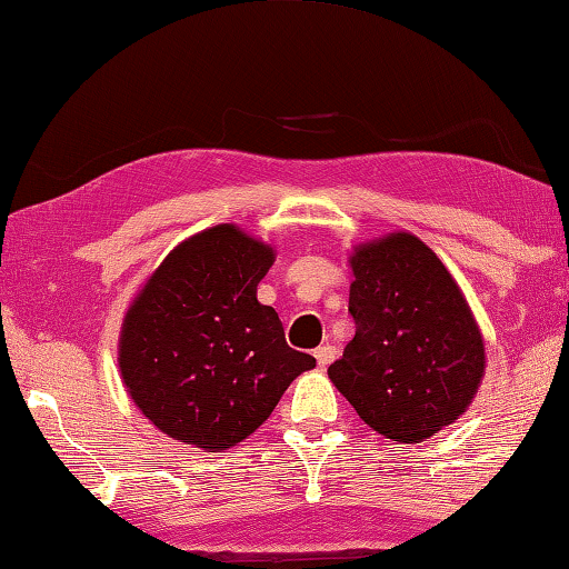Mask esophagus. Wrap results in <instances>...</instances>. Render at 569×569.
I'll return each mask as SVG.
<instances>
[{
	"label": "esophagus",
	"mask_w": 569,
	"mask_h": 569,
	"mask_svg": "<svg viewBox=\"0 0 569 569\" xmlns=\"http://www.w3.org/2000/svg\"><path fill=\"white\" fill-rule=\"evenodd\" d=\"M336 355H338V350L332 348V345H320V348L316 350V360L320 367H328L332 360H336Z\"/></svg>",
	"instance_id": "34e87169"
}]
</instances>
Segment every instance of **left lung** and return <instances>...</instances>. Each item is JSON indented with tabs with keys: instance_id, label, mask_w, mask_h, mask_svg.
Instances as JSON below:
<instances>
[{
	"instance_id": "obj_1",
	"label": "left lung",
	"mask_w": 569,
	"mask_h": 569,
	"mask_svg": "<svg viewBox=\"0 0 569 569\" xmlns=\"http://www.w3.org/2000/svg\"><path fill=\"white\" fill-rule=\"evenodd\" d=\"M350 266L355 338L328 367L330 380L377 433L425 441L481 387V330L447 266L407 231L355 247Z\"/></svg>"
}]
</instances>
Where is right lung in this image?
<instances>
[{
	"mask_svg": "<svg viewBox=\"0 0 569 569\" xmlns=\"http://www.w3.org/2000/svg\"><path fill=\"white\" fill-rule=\"evenodd\" d=\"M269 243L233 224L184 239L158 266L122 320L120 377L170 439L224 451L271 417L313 355L288 348L256 286L273 263Z\"/></svg>",
	"mask_w": 569,
	"mask_h": 569,
	"instance_id": "add662e5",
	"label": "right lung"
}]
</instances>
